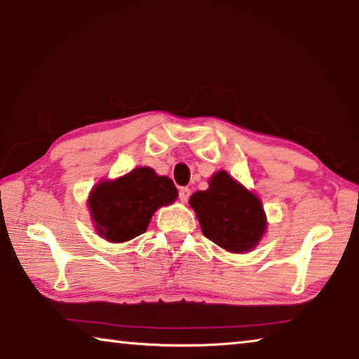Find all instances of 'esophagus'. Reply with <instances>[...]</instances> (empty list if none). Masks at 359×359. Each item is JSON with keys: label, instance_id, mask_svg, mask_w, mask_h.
Masks as SVG:
<instances>
[{"label": "esophagus", "instance_id": "esophagus-1", "mask_svg": "<svg viewBox=\"0 0 359 359\" xmlns=\"http://www.w3.org/2000/svg\"><path fill=\"white\" fill-rule=\"evenodd\" d=\"M190 194H191L190 188H188V187H182L180 190H179V199H180L182 203H187L188 198H190Z\"/></svg>", "mask_w": 359, "mask_h": 359}]
</instances>
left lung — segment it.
Returning a JSON list of instances; mask_svg holds the SVG:
<instances>
[{"mask_svg": "<svg viewBox=\"0 0 359 359\" xmlns=\"http://www.w3.org/2000/svg\"><path fill=\"white\" fill-rule=\"evenodd\" d=\"M190 205L205 238L228 252H250L266 231V214L257 194L224 171L212 175L208 190L193 193Z\"/></svg>", "mask_w": 359, "mask_h": 359, "instance_id": "obj_1", "label": "left lung"}]
</instances>
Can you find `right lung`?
<instances>
[{"label": "right lung", "instance_id": "right-lung-1", "mask_svg": "<svg viewBox=\"0 0 359 359\" xmlns=\"http://www.w3.org/2000/svg\"><path fill=\"white\" fill-rule=\"evenodd\" d=\"M175 199L177 188L174 182L145 166L95 185L88 196V208L98 234L118 244L145 233L155 210Z\"/></svg>", "mask_w": 359, "mask_h": 359}]
</instances>
